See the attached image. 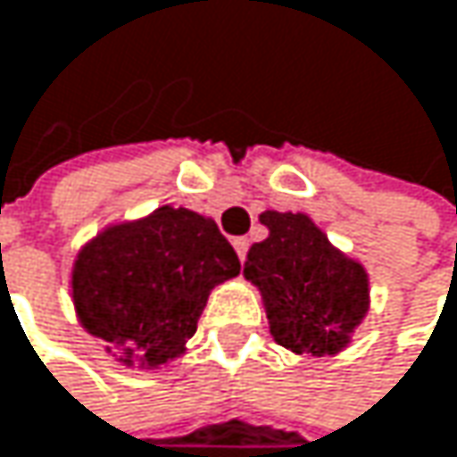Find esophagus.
I'll list each match as a JSON object with an SVG mask.
<instances>
[{"instance_id":"esophagus-1","label":"esophagus","mask_w":457,"mask_h":457,"mask_svg":"<svg viewBox=\"0 0 457 457\" xmlns=\"http://www.w3.org/2000/svg\"><path fill=\"white\" fill-rule=\"evenodd\" d=\"M234 250H237L239 261H245V255H247V250H250V239H247V237H237V239H234Z\"/></svg>"}]
</instances>
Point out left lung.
<instances>
[{
	"instance_id": "left-lung-1",
	"label": "left lung",
	"mask_w": 457,
	"mask_h": 457,
	"mask_svg": "<svg viewBox=\"0 0 457 457\" xmlns=\"http://www.w3.org/2000/svg\"><path fill=\"white\" fill-rule=\"evenodd\" d=\"M261 223L269 237L250 247L245 277L263 295L274 341L295 353H338L367 314V271L303 212L266 210Z\"/></svg>"
}]
</instances>
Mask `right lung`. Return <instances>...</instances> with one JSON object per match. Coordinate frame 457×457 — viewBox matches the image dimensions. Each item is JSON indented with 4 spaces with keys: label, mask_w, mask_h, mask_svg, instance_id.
<instances>
[{
    "label": "right lung",
    "mask_w": 457,
    "mask_h": 457,
    "mask_svg": "<svg viewBox=\"0 0 457 457\" xmlns=\"http://www.w3.org/2000/svg\"><path fill=\"white\" fill-rule=\"evenodd\" d=\"M237 274L239 258L215 220L164 204L87 242L71 293L82 328L119 361L159 367L183 353L210 290Z\"/></svg>",
    "instance_id": "right-lung-1"
}]
</instances>
